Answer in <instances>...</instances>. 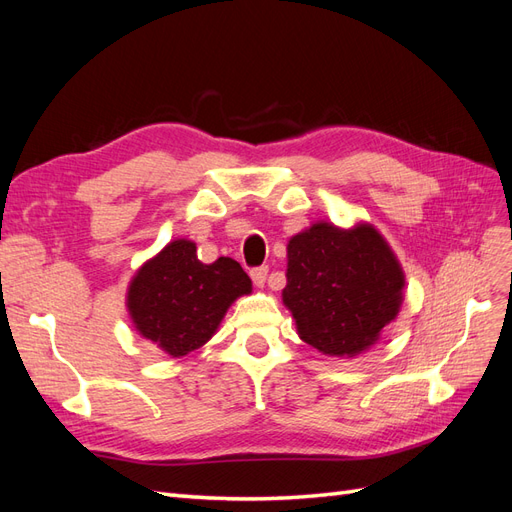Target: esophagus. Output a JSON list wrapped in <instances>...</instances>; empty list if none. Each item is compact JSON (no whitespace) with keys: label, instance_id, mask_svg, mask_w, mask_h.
<instances>
[{"label":"esophagus","instance_id":"esophagus-1","mask_svg":"<svg viewBox=\"0 0 512 512\" xmlns=\"http://www.w3.org/2000/svg\"><path fill=\"white\" fill-rule=\"evenodd\" d=\"M250 275H252V282H254L258 288H262V286L267 284L269 269H267V267H256V269H252V271H250Z\"/></svg>","mask_w":512,"mask_h":512}]
</instances>
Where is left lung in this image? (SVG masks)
Returning a JSON list of instances; mask_svg holds the SVG:
<instances>
[{"mask_svg": "<svg viewBox=\"0 0 512 512\" xmlns=\"http://www.w3.org/2000/svg\"><path fill=\"white\" fill-rule=\"evenodd\" d=\"M286 252L282 301L299 337L318 352L350 359L374 346L397 318L406 275L371 224L316 222L294 235Z\"/></svg>", "mask_w": 512, "mask_h": 512, "instance_id": "1", "label": "left lung"}]
</instances>
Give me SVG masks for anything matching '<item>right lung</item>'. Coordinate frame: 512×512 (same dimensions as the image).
<instances>
[{"label": "right lung", "instance_id": "1", "mask_svg": "<svg viewBox=\"0 0 512 512\" xmlns=\"http://www.w3.org/2000/svg\"><path fill=\"white\" fill-rule=\"evenodd\" d=\"M252 292V280L237 260L200 262L196 243L170 241L132 277L126 307L138 335L173 359L205 346L228 307Z\"/></svg>", "mask_w": 512, "mask_h": 512}]
</instances>
